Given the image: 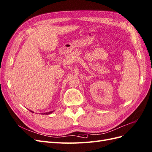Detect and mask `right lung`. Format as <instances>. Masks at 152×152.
<instances>
[{"label": "right lung", "instance_id": "right-lung-1", "mask_svg": "<svg viewBox=\"0 0 152 152\" xmlns=\"http://www.w3.org/2000/svg\"><path fill=\"white\" fill-rule=\"evenodd\" d=\"M31 112H33L32 111H31ZM53 112H48V113H42V114H43V115H44V114H45V115H49V114H50V113H51Z\"/></svg>", "mask_w": 152, "mask_h": 152}]
</instances>
